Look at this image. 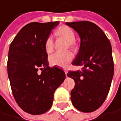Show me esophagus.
Masks as SVG:
<instances>
[{
	"mask_svg": "<svg viewBox=\"0 0 121 121\" xmlns=\"http://www.w3.org/2000/svg\"><path fill=\"white\" fill-rule=\"evenodd\" d=\"M63 70H64V72H65V74H67V73H68V70H67V69H66L65 68H63Z\"/></svg>",
	"mask_w": 121,
	"mask_h": 121,
	"instance_id": "1",
	"label": "esophagus"
}]
</instances>
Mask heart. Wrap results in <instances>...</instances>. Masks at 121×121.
I'll return each instance as SVG.
<instances>
[{
  "label": "heart",
  "mask_w": 121,
  "mask_h": 121,
  "mask_svg": "<svg viewBox=\"0 0 121 121\" xmlns=\"http://www.w3.org/2000/svg\"><path fill=\"white\" fill-rule=\"evenodd\" d=\"M56 34L58 36L68 41V46H69L70 48L73 49H75L77 48V43L74 40L75 38V33L68 26H62L59 27L56 30ZM53 39L52 36H48L46 38V42H45V50H46V53H51L53 52ZM73 54L70 51L65 52H56L49 57V62L52 65L65 66L66 64L73 59Z\"/></svg>",
  "instance_id": "obj_1"
}]
</instances>
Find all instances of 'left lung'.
<instances>
[{"label": "left lung", "mask_w": 121, "mask_h": 121, "mask_svg": "<svg viewBox=\"0 0 121 121\" xmlns=\"http://www.w3.org/2000/svg\"><path fill=\"white\" fill-rule=\"evenodd\" d=\"M81 38L78 55L72 65H83L81 70L68 71L75 87L70 92L73 105L89 113L101 106L106 98L114 72L111 44L103 31L89 21L66 23Z\"/></svg>", "instance_id": "left-lung-1"}]
</instances>
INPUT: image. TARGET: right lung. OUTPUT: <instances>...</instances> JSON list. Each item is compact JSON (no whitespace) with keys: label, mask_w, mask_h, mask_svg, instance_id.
I'll return each instance as SVG.
<instances>
[{"label":"right lung","mask_w":121,"mask_h":121,"mask_svg":"<svg viewBox=\"0 0 121 121\" xmlns=\"http://www.w3.org/2000/svg\"><path fill=\"white\" fill-rule=\"evenodd\" d=\"M59 22H33L25 26L10 45L8 75L13 97L22 110L32 115L47 112L65 72L48 66L45 42Z\"/></svg>","instance_id":"obj_1"}]
</instances>
